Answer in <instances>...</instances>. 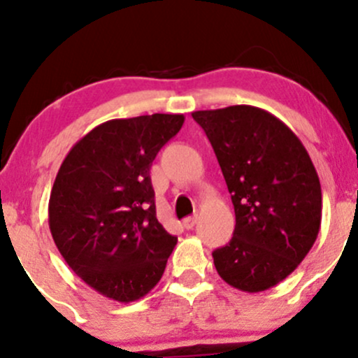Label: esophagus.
Instances as JSON below:
<instances>
[{
  "label": "esophagus",
  "instance_id": "34e87169",
  "mask_svg": "<svg viewBox=\"0 0 358 358\" xmlns=\"http://www.w3.org/2000/svg\"><path fill=\"white\" fill-rule=\"evenodd\" d=\"M196 222H198V217H196V215H194V217H187V218H184V220H182V227H184V229L191 230L196 225Z\"/></svg>",
  "mask_w": 358,
  "mask_h": 358
}]
</instances>
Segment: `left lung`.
Masks as SVG:
<instances>
[{
    "instance_id": "8db88e82",
    "label": "left lung",
    "mask_w": 358,
    "mask_h": 358,
    "mask_svg": "<svg viewBox=\"0 0 358 358\" xmlns=\"http://www.w3.org/2000/svg\"><path fill=\"white\" fill-rule=\"evenodd\" d=\"M236 211L234 237L213 251L229 285L256 294L287 278L316 242L322 194L309 153L294 131L252 106L196 110Z\"/></svg>"
}]
</instances>
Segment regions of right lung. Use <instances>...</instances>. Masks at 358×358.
<instances>
[{
	"label": "right lung",
	"mask_w": 358,
	"mask_h": 358,
	"mask_svg": "<svg viewBox=\"0 0 358 358\" xmlns=\"http://www.w3.org/2000/svg\"><path fill=\"white\" fill-rule=\"evenodd\" d=\"M182 114L110 119L87 133L57 171L49 229L88 287L117 302L145 297L178 244L157 220L150 167Z\"/></svg>",
	"instance_id": "obj_1"
}]
</instances>
